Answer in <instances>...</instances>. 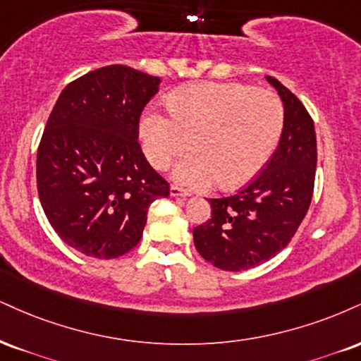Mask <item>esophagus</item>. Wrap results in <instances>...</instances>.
<instances>
[{"label":"esophagus","mask_w":361,"mask_h":361,"mask_svg":"<svg viewBox=\"0 0 361 361\" xmlns=\"http://www.w3.org/2000/svg\"><path fill=\"white\" fill-rule=\"evenodd\" d=\"M169 195H171L173 198H188L192 193L186 192V190H183V188H180V186H171Z\"/></svg>","instance_id":"1"}]
</instances>
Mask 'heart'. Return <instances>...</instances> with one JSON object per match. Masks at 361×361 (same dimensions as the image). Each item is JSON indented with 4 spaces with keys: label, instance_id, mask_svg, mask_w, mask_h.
<instances>
[{
    "label": "heart",
    "instance_id": "1",
    "mask_svg": "<svg viewBox=\"0 0 361 361\" xmlns=\"http://www.w3.org/2000/svg\"><path fill=\"white\" fill-rule=\"evenodd\" d=\"M169 114L147 111L139 137L147 161L166 169L190 145L195 153L173 169L178 183L207 190L216 181L235 188L262 171L284 126V106L276 92L254 85L195 84L168 97Z\"/></svg>",
    "mask_w": 361,
    "mask_h": 361
}]
</instances>
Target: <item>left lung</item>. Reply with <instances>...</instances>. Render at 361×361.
Here are the masks:
<instances>
[{
  "label": "left lung",
  "mask_w": 361,
  "mask_h": 361,
  "mask_svg": "<svg viewBox=\"0 0 361 361\" xmlns=\"http://www.w3.org/2000/svg\"><path fill=\"white\" fill-rule=\"evenodd\" d=\"M284 106L276 153L244 190L210 198L212 219L193 228V242L207 262L222 271H247L267 262L289 244L312 198L316 176L314 123L288 87L266 77Z\"/></svg>",
  "instance_id": "1"
}]
</instances>
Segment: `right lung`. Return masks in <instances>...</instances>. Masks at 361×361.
<instances>
[{
  "label": "right lung",
  "instance_id": "right-lung-1",
  "mask_svg": "<svg viewBox=\"0 0 361 361\" xmlns=\"http://www.w3.org/2000/svg\"><path fill=\"white\" fill-rule=\"evenodd\" d=\"M159 77L109 65L56 99L37 154L38 197L59 237L80 254L116 259L141 240L147 208L169 185L137 142Z\"/></svg>",
  "mask_w": 361,
  "mask_h": 361
}]
</instances>
